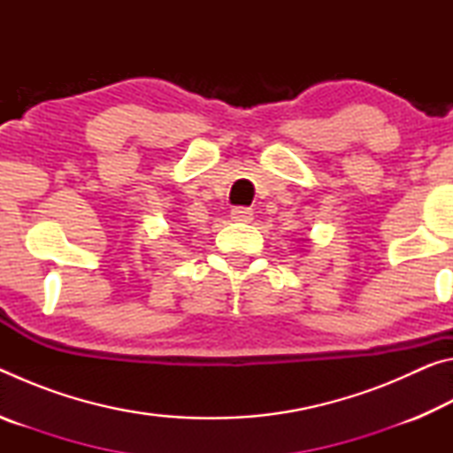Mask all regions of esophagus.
Returning a JSON list of instances; mask_svg holds the SVG:
<instances>
[{
  "label": "esophagus",
  "mask_w": 453,
  "mask_h": 453,
  "mask_svg": "<svg viewBox=\"0 0 453 453\" xmlns=\"http://www.w3.org/2000/svg\"><path fill=\"white\" fill-rule=\"evenodd\" d=\"M232 219L240 221V224H248V221L254 219V211L250 208H234L232 210Z\"/></svg>",
  "instance_id": "obj_1"
}]
</instances>
